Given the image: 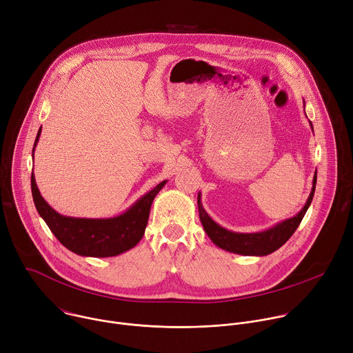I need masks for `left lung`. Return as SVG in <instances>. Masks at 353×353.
Listing matches in <instances>:
<instances>
[{"instance_id": "left-lung-1", "label": "left lung", "mask_w": 353, "mask_h": 353, "mask_svg": "<svg viewBox=\"0 0 353 353\" xmlns=\"http://www.w3.org/2000/svg\"><path fill=\"white\" fill-rule=\"evenodd\" d=\"M312 124V123H310ZM313 128V125H312ZM316 181L317 176H314L313 180V190L310 192V196L307 199L306 205L303 207L296 216L286 219L276 226H274L270 230L261 232V233H234L229 232L219 225H216L205 212V210L201 205L199 195H198V211H199V219L203 223L207 234L210 239L221 248L226 251H232V253L243 254V256H267L271 254L272 251L278 250L281 245H283L290 236L294 233V230L299 228L301 219H303L309 205L312 204V199L316 190Z\"/></svg>"}]
</instances>
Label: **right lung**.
<instances>
[{
  "label": "right lung",
  "mask_w": 353,
  "mask_h": 353,
  "mask_svg": "<svg viewBox=\"0 0 353 353\" xmlns=\"http://www.w3.org/2000/svg\"><path fill=\"white\" fill-rule=\"evenodd\" d=\"M36 135V142L40 137ZM34 150V148H33ZM166 181L158 184L120 216L110 219L68 218L57 214L39 192L34 176L30 177L32 195L37 212L59 241L72 253L86 257H113L132 248L143 236L150 205Z\"/></svg>",
  "instance_id": "obj_1"
}]
</instances>
